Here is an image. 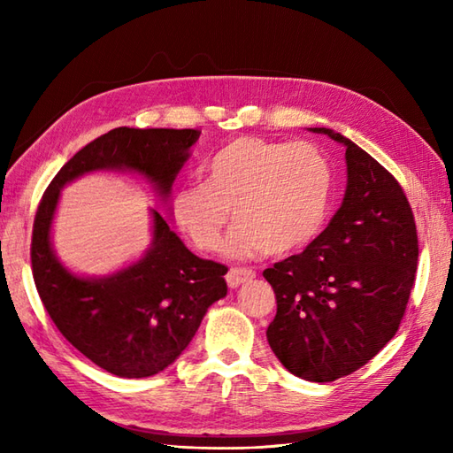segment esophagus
<instances>
[{"mask_svg":"<svg viewBox=\"0 0 453 453\" xmlns=\"http://www.w3.org/2000/svg\"><path fill=\"white\" fill-rule=\"evenodd\" d=\"M255 273L251 268H229V273L226 274V280L229 288H239L242 284L253 280Z\"/></svg>","mask_w":453,"mask_h":453,"instance_id":"esophagus-1","label":"esophagus"}]
</instances>
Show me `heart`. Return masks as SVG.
Listing matches in <instances>:
<instances>
[{
  "mask_svg": "<svg viewBox=\"0 0 453 453\" xmlns=\"http://www.w3.org/2000/svg\"><path fill=\"white\" fill-rule=\"evenodd\" d=\"M333 171L311 143L243 136L221 148L206 182L182 187L173 216L202 251H216L232 218L226 253L234 258L290 255L319 235L329 216Z\"/></svg>",
  "mask_w": 453,
  "mask_h": 453,
  "instance_id": "1",
  "label": "heart"
}]
</instances>
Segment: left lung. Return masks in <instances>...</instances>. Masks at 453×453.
<instances>
[{"label": "left lung", "instance_id": "1", "mask_svg": "<svg viewBox=\"0 0 453 453\" xmlns=\"http://www.w3.org/2000/svg\"><path fill=\"white\" fill-rule=\"evenodd\" d=\"M310 132L344 146L346 190L300 255L263 273L276 294L266 339L288 372L325 383L362 368L395 336L415 284L418 239L409 200L388 169L339 132Z\"/></svg>", "mask_w": 453, "mask_h": 453}]
</instances>
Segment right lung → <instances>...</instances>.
Listing matches in <instances>:
<instances>
[{"mask_svg": "<svg viewBox=\"0 0 453 453\" xmlns=\"http://www.w3.org/2000/svg\"><path fill=\"white\" fill-rule=\"evenodd\" d=\"M200 130L120 127L88 143L58 171L38 204L31 263L38 296L67 342L119 378H150L175 362L226 297L227 268L190 253L169 221L151 210V243L136 261L104 276H83L58 258L52 224L62 188L95 171L142 177L169 211L179 171Z\"/></svg>", "mask_w": 453, "mask_h": 453, "instance_id": "1", "label": "right lung"}]
</instances>
